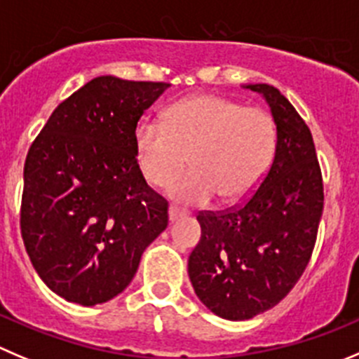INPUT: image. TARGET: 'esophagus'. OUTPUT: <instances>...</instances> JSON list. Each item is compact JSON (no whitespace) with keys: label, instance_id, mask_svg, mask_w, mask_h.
<instances>
[{"label":"esophagus","instance_id":"1","mask_svg":"<svg viewBox=\"0 0 359 359\" xmlns=\"http://www.w3.org/2000/svg\"><path fill=\"white\" fill-rule=\"evenodd\" d=\"M187 213H189V211L183 210V208H180V206H176V204H170L169 206V220L170 222L177 220L180 217H185Z\"/></svg>","mask_w":359,"mask_h":359}]
</instances>
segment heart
<instances>
[{"mask_svg": "<svg viewBox=\"0 0 359 359\" xmlns=\"http://www.w3.org/2000/svg\"><path fill=\"white\" fill-rule=\"evenodd\" d=\"M275 121L262 109L218 95H196L170 105L163 123L141 119L134 155L151 187H169L174 199L201 204L218 196L236 203L261 182L275 151Z\"/></svg>", "mask_w": 359, "mask_h": 359, "instance_id": "heart-1", "label": "heart"}]
</instances>
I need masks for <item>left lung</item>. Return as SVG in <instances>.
Here are the masks:
<instances>
[{"label": "left lung", "instance_id": "1", "mask_svg": "<svg viewBox=\"0 0 359 359\" xmlns=\"http://www.w3.org/2000/svg\"><path fill=\"white\" fill-rule=\"evenodd\" d=\"M271 107L276 149L245 203L199 211L201 240L189 257L194 291L213 313L252 319L273 309L305 271L324 206L312 134L291 102L269 84H250Z\"/></svg>", "mask_w": 359, "mask_h": 359}]
</instances>
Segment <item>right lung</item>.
Listing matches in <instances>:
<instances>
[{
    "mask_svg": "<svg viewBox=\"0 0 359 359\" xmlns=\"http://www.w3.org/2000/svg\"><path fill=\"white\" fill-rule=\"evenodd\" d=\"M167 88L102 75L61 102L29 146L20 234L43 284L67 302L118 296L169 224V203L134 155L135 126Z\"/></svg>",
    "mask_w": 359,
    "mask_h": 359,
    "instance_id": "add662e5",
    "label": "right lung"
}]
</instances>
